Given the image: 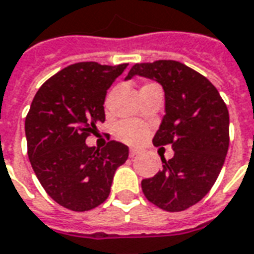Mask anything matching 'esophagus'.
<instances>
[{
  "instance_id": "esophagus-1",
  "label": "esophagus",
  "mask_w": 254,
  "mask_h": 254,
  "mask_svg": "<svg viewBox=\"0 0 254 254\" xmlns=\"http://www.w3.org/2000/svg\"><path fill=\"white\" fill-rule=\"evenodd\" d=\"M139 154H140V150H137V149L129 150V156L130 157H136V156H139Z\"/></svg>"
}]
</instances>
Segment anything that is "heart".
Returning <instances> with one entry per match:
<instances>
[{
	"mask_svg": "<svg viewBox=\"0 0 254 254\" xmlns=\"http://www.w3.org/2000/svg\"><path fill=\"white\" fill-rule=\"evenodd\" d=\"M149 129L139 121H122L117 125V137L127 144H137L147 136Z\"/></svg>",
	"mask_w": 254,
	"mask_h": 254,
	"instance_id": "obj_1",
	"label": "heart"
}]
</instances>
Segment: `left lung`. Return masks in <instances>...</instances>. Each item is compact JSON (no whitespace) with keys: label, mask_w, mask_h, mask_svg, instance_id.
<instances>
[{"label":"left lung","mask_w":254,"mask_h":254,"mask_svg":"<svg viewBox=\"0 0 254 254\" xmlns=\"http://www.w3.org/2000/svg\"><path fill=\"white\" fill-rule=\"evenodd\" d=\"M134 75L163 86L165 115L153 143L174 149L171 160L161 158L163 170L141 181V190L165 211H184L199 203L220 175L229 146L228 108L215 86L182 62L134 64L127 79Z\"/></svg>","instance_id":"8db88e82"}]
</instances>
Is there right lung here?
Masks as SVG:
<instances>
[{"label": "right lung", "mask_w": 254, "mask_h": 254, "mask_svg": "<svg viewBox=\"0 0 254 254\" xmlns=\"http://www.w3.org/2000/svg\"><path fill=\"white\" fill-rule=\"evenodd\" d=\"M127 64H72L46 80L26 115L27 156L41 186L60 206L89 211L104 203L127 146L110 140L104 149L84 141L105 121L107 90Z\"/></svg>", "instance_id": "obj_1"}]
</instances>
